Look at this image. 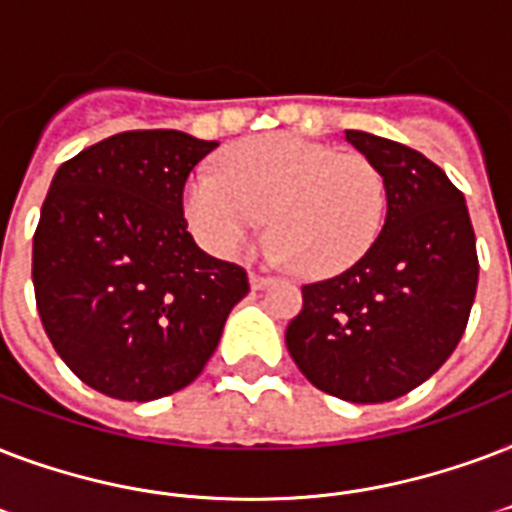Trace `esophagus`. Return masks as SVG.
<instances>
[{
    "label": "esophagus",
    "instance_id": "1",
    "mask_svg": "<svg viewBox=\"0 0 512 512\" xmlns=\"http://www.w3.org/2000/svg\"><path fill=\"white\" fill-rule=\"evenodd\" d=\"M248 283H251L253 291H261V288H267V285L272 283V277L261 275V272H251V275H248Z\"/></svg>",
    "mask_w": 512,
    "mask_h": 512
}]
</instances>
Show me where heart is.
Wrapping results in <instances>:
<instances>
[{
    "label": "heart",
    "mask_w": 512,
    "mask_h": 512,
    "mask_svg": "<svg viewBox=\"0 0 512 512\" xmlns=\"http://www.w3.org/2000/svg\"><path fill=\"white\" fill-rule=\"evenodd\" d=\"M387 178L366 154H342L293 133L232 146L221 170L194 173L184 211L202 243L229 256L264 232L299 277L326 280L352 269L379 240Z\"/></svg>",
    "instance_id": "obj_1"
}]
</instances>
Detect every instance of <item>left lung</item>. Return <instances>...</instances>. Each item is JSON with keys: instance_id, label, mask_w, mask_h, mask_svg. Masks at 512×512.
<instances>
[{"instance_id": "obj_1", "label": "left lung", "mask_w": 512, "mask_h": 512, "mask_svg": "<svg viewBox=\"0 0 512 512\" xmlns=\"http://www.w3.org/2000/svg\"><path fill=\"white\" fill-rule=\"evenodd\" d=\"M387 178V219L352 269L301 285L285 328L293 363L318 390L384 403L430 379L457 350L478 288L465 194L422 152L347 130Z\"/></svg>"}]
</instances>
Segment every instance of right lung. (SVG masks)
<instances>
[{"instance_id": "obj_1", "label": "right lung", "mask_w": 512, "mask_h": 512, "mask_svg": "<svg viewBox=\"0 0 512 512\" xmlns=\"http://www.w3.org/2000/svg\"><path fill=\"white\" fill-rule=\"evenodd\" d=\"M216 141L128 130L63 162L42 205L31 277L50 342L93 390L157 400L192 384L248 275L186 232L184 184Z\"/></svg>"}]
</instances>
